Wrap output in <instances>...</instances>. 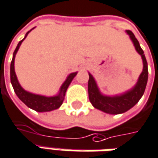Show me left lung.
Segmentation results:
<instances>
[{"label": "left lung", "instance_id": "1", "mask_svg": "<svg viewBox=\"0 0 158 158\" xmlns=\"http://www.w3.org/2000/svg\"><path fill=\"white\" fill-rule=\"evenodd\" d=\"M127 32L133 41L136 50L142 57L143 64H144L143 72L141 73L136 85L133 87V89L121 96H116V97L102 96L98 90L93 77L89 73L88 93H89L90 102L96 109L112 114L124 113L135 105L144 94L147 84V79H148V67H147V61L145 59V56L144 55V51L141 48L139 41L137 40L134 34L129 30L127 31Z\"/></svg>", "mask_w": 158, "mask_h": 158}]
</instances>
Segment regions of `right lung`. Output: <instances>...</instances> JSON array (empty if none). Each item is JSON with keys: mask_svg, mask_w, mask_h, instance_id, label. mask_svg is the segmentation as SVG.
Returning a JSON list of instances; mask_svg holds the SVG:
<instances>
[{"mask_svg": "<svg viewBox=\"0 0 158 158\" xmlns=\"http://www.w3.org/2000/svg\"><path fill=\"white\" fill-rule=\"evenodd\" d=\"M30 31H29L28 32L26 33L25 37L27 36V34ZM23 40H21L18 44L17 47L14 50L13 60L11 61V67H10V78H11V83H12V85L14 87V91L18 96V98H19L25 105L28 106L29 108L32 109V110H36L37 112H46V111H51V110H56L62 104L64 100V96H65V93L67 91L68 85H70L73 79L75 77L77 73H73L71 74H69L68 79H66V81L63 83L62 86L60 87L59 95L56 96V97L47 98V97H44V96H40V95H35L25 91L18 82L17 77H16L15 72H14V58H15V55H16L18 49L19 48V46L21 44Z\"/></svg>", "mask_w": 158, "mask_h": 158, "instance_id": "right-lung-1", "label": "right lung"}]
</instances>
